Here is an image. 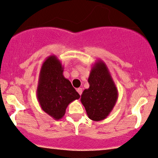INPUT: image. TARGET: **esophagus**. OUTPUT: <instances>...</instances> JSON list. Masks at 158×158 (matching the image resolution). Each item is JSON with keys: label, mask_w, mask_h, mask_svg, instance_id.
I'll return each instance as SVG.
<instances>
[{"label": "esophagus", "mask_w": 158, "mask_h": 158, "mask_svg": "<svg viewBox=\"0 0 158 158\" xmlns=\"http://www.w3.org/2000/svg\"><path fill=\"white\" fill-rule=\"evenodd\" d=\"M77 90L78 94H79L81 96V94H82V88H81V87H79V88H78Z\"/></svg>", "instance_id": "1"}]
</instances>
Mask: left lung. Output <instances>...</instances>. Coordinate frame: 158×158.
Masks as SVG:
<instances>
[{"mask_svg": "<svg viewBox=\"0 0 158 158\" xmlns=\"http://www.w3.org/2000/svg\"><path fill=\"white\" fill-rule=\"evenodd\" d=\"M90 85L81 96V102L87 116L95 121L106 118L116 103L118 93L109 69L102 60H98L90 70Z\"/></svg>", "mask_w": 158, "mask_h": 158, "instance_id": "obj_1", "label": "left lung"}]
</instances>
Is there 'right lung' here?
I'll use <instances>...</instances> for the list:
<instances>
[{
  "instance_id": "1",
  "label": "right lung",
  "mask_w": 158,
  "mask_h": 158,
  "mask_svg": "<svg viewBox=\"0 0 158 158\" xmlns=\"http://www.w3.org/2000/svg\"><path fill=\"white\" fill-rule=\"evenodd\" d=\"M64 66L55 55L43 62L40 71L37 98L42 110L54 120L62 118L68 104L80 96L63 75Z\"/></svg>"
}]
</instances>
